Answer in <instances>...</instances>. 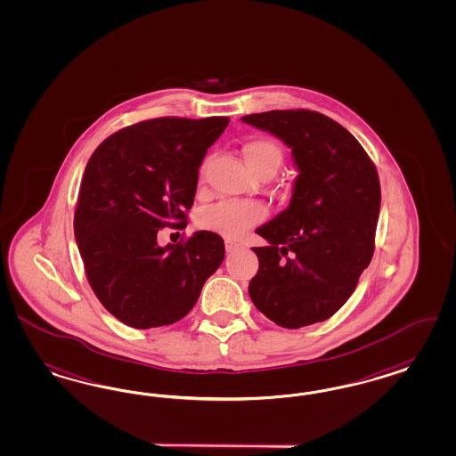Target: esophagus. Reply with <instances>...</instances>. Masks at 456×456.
Wrapping results in <instances>:
<instances>
[{"label": "esophagus", "instance_id": "34e87169", "mask_svg": "<svg viewBox=\"0 0 456 456\" xmlns=\"http://www.w3.org/2000/svg\"><path fill=\"white\" fill-rule=\"evenodd\" d=\"M238 247H240V245H238L236 241H233V240H230V238L224 240V248H226V252H233Z\"/></svg>", "mask_w": 456, "mask_h": 456}]
</instances>
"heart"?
Segmentation results:
<instances>
[{"label":"heart","mask_w":456,"mask_h":456,"mask_svg":"<svg viewBox=\"0 0 456 456\" xmlns=\"http://www.w3.org/2000/svg\"><path fill=\"white\" fill-rule=\"evenodd\" d=\"M243 153L255 174L265 169L277 170L282 162L281 147L267 138L248 142L243 147ZM265 216L267 209L260 203L224 200L204 208L198 216V226L228 238H238L248 228L265 220Z\"/></svg>","instance_id":"obj_1"}]
</instances>
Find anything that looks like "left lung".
<instances>
[{"mask_svg": "<svg viewBox=\"0 0 456 456\" xmlns=\"http://www.w3.org/2000/svg\"><path fill=\"white\" fill-rule=\"evenodd\" d=\"M241 121L292 149L299 175L290 203L256 228L258 272L248 294L275 324L297 330L331 318L370 264L380 213V183L346 128L309 110H273Z\"/></svg>", "mask_w": 456, "mask_h": 456, "instance_id": "obj_1", "label": "left lung"}]
</instances>
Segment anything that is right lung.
Here are the masks:
<instances>
[{
    "instance_id": "1",
    "label": "right lung",
    "mask_w": 456,
    "mask_h": 456,
    "mask_svg": "<svg viewBox=\"0 0 456 456\" xmlns=\"http://www.w3.org/2000/svg\"><path fill=\"white\" fill-rule=\"evenodd\" d=\"M230 118L147 119L91 155L74 213L86 277L117 320L138 330L183 320L224 258L218 233L159 247L160 228H184L198 170Z\"/></svg>"
}]
</instances>
